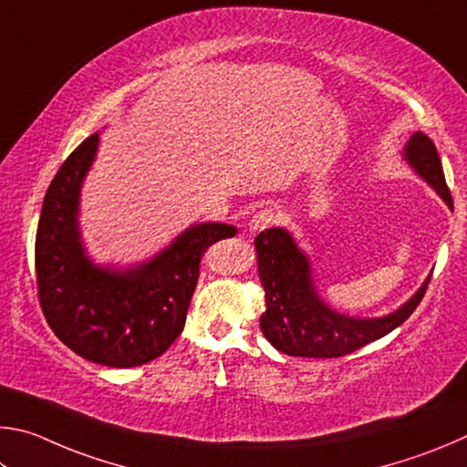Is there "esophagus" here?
Here are the masks:
<instances>
[{"label":"esophagus","instance_id":"1","mask_svg":"<svg viewBox=\"0 0 467 467\" xmlns=\"http://www.w3.org/2000/svg\"><path fill=\"white\" fill-rule=\"evenodd\" d=\"M276 223V215L273 209H260L250 219V232H263V229Z\"/></svg>","mask_w":467,"mask_h":467}]
</instances>
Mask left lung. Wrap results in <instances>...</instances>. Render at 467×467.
Here are the masks:
<instances>
[{
	"mask_svg": "<svg viewBox=\"0 0 467 467\" xmlns=\"http://www.w3.org/2000/svg\"><path fill=\"white\" fill-rule=\"evenodd\" d=\"M404 160L441 199L453 209L451 192L435 143L424 133L408 139ZM258 275L266 293V312L260 316V328L271 345L291 357L337 358L379 340L404 324L419 307L431 276L396 312L381 317H350L334 312L317 296L312 266L306 252L283 227H271L256 235Z\"/></svg>",
	"mask_w": 467,
	"mask_h": 467,
	"instance_id": "obj_1",
	"label": "left lung"
}]
</instances>
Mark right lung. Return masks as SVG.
Listing matches in <instances>:
<instances>
[{
	"instance_id": "1",
	"label": "right lung",
	"mask_w": 467,
	"mask_h": 467,
	"mask_svg": "<svg viewBox=\"0 0 467 467\" xmlns=\"http://www.w3.org/2000/svg\"><path fill=\"white\" fill-rule=\"evenodd\" d=\"M100 137L89 135L57 171L40 211L35 265L38 299L55 337L106 367H137L166 353L186 322L209 246L234 238L227 223L184 229L158 256L130 268L98 266L78 225L79 192Z\"/></svg>"
}]
</instances>
